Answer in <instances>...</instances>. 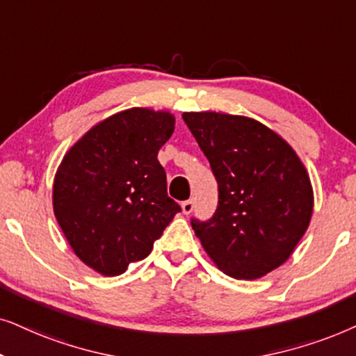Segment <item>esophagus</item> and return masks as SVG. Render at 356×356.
I'll list each match as a JSON object with an SVG mask.
<instances>
[{
    "label": "esophagus",
    "instance_id": "obj_1",
    "mask_svg": "<svg viewBox=\"0 0 356 356\" xmlns=\"http://www.w3.org/2000/svg\"><path fill=\"white\" fill-rule=\"evenodd\" d=\"M193 207H195V202H193V200L182 202V211L186 213V215H191V213L193 211Z\"/></svg>",
    "mask_w": 356,
    "mask_h": 356
}]
</instances>
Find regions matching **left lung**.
I'll list each match as a JSON object with an SVG mask.
<instances>
[{
	"label": "left lung",
	"instance_id": "obj_1",
	"mask_svg": "<svg viewBox=\"0 0 356 356\" xmlns=\"http://www.w3.org/2000/svg\"><path fill=\"white\" fill-rule=\"evenodd\" d=\"M218 182V208L192 227L216 267L255 280L293 254L312 216L314 195L295 149L264 123L220 112H184Z\"/></svg>",
	"mask_w": 356,
	"mask_h": 356
}]
</instances>
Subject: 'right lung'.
<instances>
[{"mask_svg":"<svg viewBox=\"0 0 356 356\" xmlns=\"http://www.w3.org/2000/svg\"><path fill=\"white\" fill-rule=\"evenodd\" d=\"M174 125L168 111H122L84 134L56 169L55 218L74 254L97 273L115 277L145 259L181 211L158 161Z\"/></svg>","mask_w":356,"mask_h":356,"instance_id":"right-lung-1","label":"right lung"}]
</instances>
